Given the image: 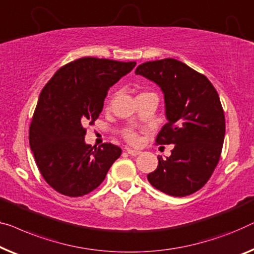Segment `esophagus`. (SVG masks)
<instances>
[{"instance_id":"esophagus-1","label":"esophagus","mask_w":254,"mask_h":254,"mask_svg":"<svg viewBox=\"0 0 254 254\" xmlns=\"http://www.w3.org/2000/svg\"><path fill=\"white\" fill-rule=\"evenodd\" d=\"M126 151H127L128 154H130V156H133V157L138 156V154L141 153L139 151H137V150H133V149H129V148H127Z\"/></svg>"}]
</instances>
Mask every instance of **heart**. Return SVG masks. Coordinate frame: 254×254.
Returning <instances> with one entry per match:
<instances>
[{
	"label": "heart",
	"mask_w": 254,
	"mask_h": 254,
	"mask_svg": "<svg viewBox=\"0 0 254 254\" xmlns=\"http://www.w3.org/2000/svg\"><path fill=\"white\" fill-rule=\"evenodd\" d=\"M146 94H150V93H145V91H143V93L138 94L137 96H139V95H146ZM124 138L126 139V141H127L128 143H129V144H137L138 141H139L138 134L136 133V131L133 130V129H127V130H125Z\"/></svg>",
	"instance_id": "obj_1"
}]
</instances>
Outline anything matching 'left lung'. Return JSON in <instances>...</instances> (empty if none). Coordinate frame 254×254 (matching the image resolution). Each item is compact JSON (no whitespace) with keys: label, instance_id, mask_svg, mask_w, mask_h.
<instances>
[{"label":"left lung","instance_id":"left-lung-1","mask_svg":"<svg viewBox=\"0 0 254 254\" xmlns=\"http://www.w3.org/2000/svg\"><path fill=\"white\" fill-rule=\"evenodd\" d=\"M135 73L164 91L168 123L156 144L175 145L166 160L158 158L149 182L174 197L196 192L206 185L221 157L226 121L218 91L204 74L173 58L146 62Z\"/></svg>","mask_w":254,"mask_h":254}]
</instances>
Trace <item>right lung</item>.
Instances as JSON below:
<instances>
[{
  "instance_id": "1",
  "label": "right lung",
  "mask_w": 254,
  "mask_h": 254,
  "mask_svg": "<svg viewBox=\"0 0 254 254\" xmlns=\"http://www.w3.org/2000/svg\"><path fill=\"white\" fill-rule=\"evenodd\" d=\"M136 62L82 57L58 69L40 94L29 125V145L45 181L68 197L89 193L104 181L121 154L119 146L84 143L110 87L135 67Z\"/></svg>"
}]
</instances>
